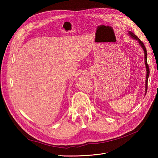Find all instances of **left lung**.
I'll use <instances>...</instances> for the list:
<instances>
[{"label": "left lung", "instance_id": "obj_1", "mask_svg": "<svg viewBox=\"0 0 158 158\" xmlns=\"http://www.w3.org/2000/svg\"><path fill=\"white\" fill-rule=\"evenodd\" d=\"M127 33H128V35L130 36L131 38H132L133 39L136 40V41H138L139 44L141 46V48L143 50L144 52V54H145V68H146V80H145V96L146 94V92H147V82H148V78H149V67L148 66V64H147V50H146V48L145 45H144L143 43L140 41V40L137 37V36L134 34V33L132 32L131 31H128L127 32Z\"/></svg>", "mask_w": 158, "mask_h": 158}]
</instances>
